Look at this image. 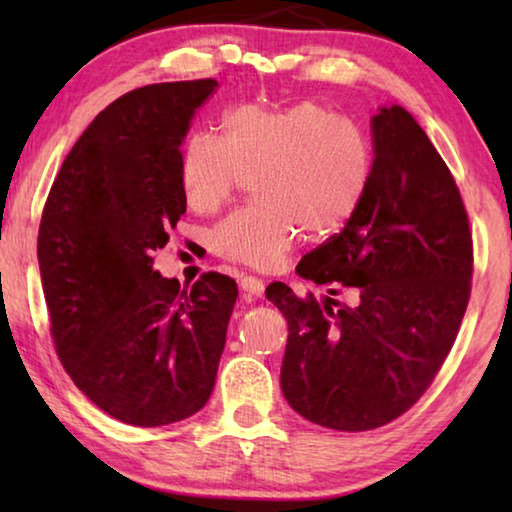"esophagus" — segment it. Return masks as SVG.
I'll use <instances>...</instances> for the list:
<instances>
[{
    "label": "esophagus",
    "mask_w": 512,
    "mask_h": 512,
    "mask_svg": "<svg viewBox=\"0 0 512 512\" xmlns=\"http://www.w3.org/2000/svg\"><path fill=\"white\" fill-rule=\"evenodd\" d=\"M239 287H241V291H244V296H248V298H259V296H264V280H262V277H255V275H241Z\"/></svg>",
    "instance_id": "obj_1"
}]
</instances>
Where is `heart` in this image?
<instances>
[{"label": "heart", "mask_w": 512, "mask_h": 512, "mask_svg": "<svg viewBox=\"0 0 512 512\" xmlns=\"http://www.w3.org/2000/svg\"><path fill=\"white\" fill-rule=\"evenodd\" d=\"M225 137L205 128L180 151V187L196 212H216L255 173L257 201L210 230V248L228 262L273 268L302 232L320 239L359 212L375 173L368 133L320 101L271 110L239 106L223 119Z\"/></svg>", "instance_id": "1"}]
</instances>
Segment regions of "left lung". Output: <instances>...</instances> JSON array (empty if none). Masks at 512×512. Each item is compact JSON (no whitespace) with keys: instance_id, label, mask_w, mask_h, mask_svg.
<instances>
[{"instance_id":"obj_1","label":"left lung","mask_w":512,"mask_h":512,"mask_svg":"<svg viewBox=\"0 0 512 512\" xmlns=\"http://www.w3.org/2000/svg\"><path fill=\"white\" fill-rule=\"evenodd\" d=\"M375 173L352 221L298 273L329 296L266 298L289 323L282 393L302 418L336 431L384 427L436 379L472 291V230L452 171L402 106L372 117ZM349 293L339 303L333 296Z\"/></svg>"}]
</instances>
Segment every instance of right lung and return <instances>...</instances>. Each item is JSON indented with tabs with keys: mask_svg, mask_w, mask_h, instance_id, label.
Returning a JSON list of instances; mask_svg holds the SVG:
<instances>
[{
	"mask_svg": "<svg viewBox=\"0 0 512 512\" xmlns=\"http://www.w3.org/2000/svg\"><path fill=\"white\" fill-rule=\"evenodd\" d=\"M214 79L144 85L112 101L72 146L38 232L51 339L103 413L162 427L210 400L237 282L180 289L153 253L187 210L180 149Z\"/></svg>",
	"mask_w": 512,
	"mask_h": 512,
	"instance_id": "right-lung-1",
	"label": "right lung"
}]
</instances>
